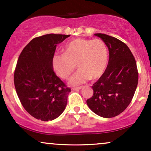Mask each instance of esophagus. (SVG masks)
<instances>
[{"label": "esophagus", "instance_id": "34e87169", "mask_svg": "<svg viewBox=\"0 0 151 151\" xmlns=\"http://www.w3.org/2000/svg\"><path fill=\"white\" fill-rule=\"evenodd\" d=\"M81 89V86H79V87H74V88H72V89H73L74 91H77V90H79V89Z\"/></svg>", "mask_w": 151, "mask_h": 151}]
</instances>
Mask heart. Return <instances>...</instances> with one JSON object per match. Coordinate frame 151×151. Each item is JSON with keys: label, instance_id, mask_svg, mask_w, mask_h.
Instances as JSON below:
<instances>
[{"label": "heart", "instance_id": "obj_1", "mask_svg": "<svg viewBox=\"0 0 151 151\" xmlns=\"http://www.w3.org/2000/svg\"><path fill=\"white\" fill-rule=\"evenodd\" d=\"M108 50L99 39L73 40L64 48V55H55L52 64L56 73L62 79H67L76 68L79 71L70 79L71 85H79L90 79H99L108 64Z\"/></svg>", "mask_w": 151, "mask_h": 151}]
</instances>
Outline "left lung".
<instances>
[{"instance_id":"1","label":"left lung","mask_w":151,"mask_h":151,"mask_svg":"<svg viewBox=\"0 0 151 151\" xmlns=\"http://www.w3.org/2000/svg\"><path fill=\"white\" fill-rule=\"evenodd\" d=\"M94 35L108 47L109 60L104 73L93 84V96L86 104L99 116L112 118L122 113L131 103L138 85V69L125 43L106 34Z\"/></svg>"}]
</instances>
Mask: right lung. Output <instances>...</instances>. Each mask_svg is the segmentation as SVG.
Instances as JSON below:
<instances>
[{
    "label": "right lung",
    "instance_id": "right-lung-1",
    "mask_svg": "<svg viewBox=\"0 0 151 151\" xmlns=\"http://www.w3.org/2000/svg\"><path fill=\"white\" fill-rule=\"evenodd\" d=\"M70 35L47 34L32 39L20 53L14 72V84L27 113L43 121L62 114L71 91L53 70L52 60L57 45Z\"/></svg>",
    "mask_w": 151,
    "mask_h": 151
}]
</instances>
